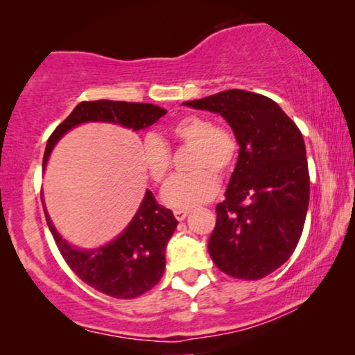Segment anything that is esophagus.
I'll use <instances>...</instances> for the list:
<instances>
[{
	"instance_id": "obj_1",
	"label": "esophagus",
	"mask_w": 355,
	"mask_h": 355,
	"mask_svg": "<svg viewBox=\"0 0 355 355\" xmlns=\"http://www.w3.org/2000/svg\"><path fill=\"white\" fill-rule=\"evenodd\" d=\"M187 215H189V211H186V210H176V211H174V216H176L178 221H184L187 218Z\"/></svg>"
}]
</instances>
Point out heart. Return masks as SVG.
I'll list each match as a JSON object with an SVG mask.
<instances>
[{
	"instance_id": "obj_1",
	"label": "heart",
	"mask_w": 355,
	"mask_h": 355,
	"mask_svg": "<svg viewBox=\"0 0 355 355\" xmlns=\"http://www.w3.org/2000/svg\"><path fill=\"white\" fill-rule=\"evenodd\" d=\"M176 142L193 147L189 169L169 181L163 191V203L174 210H191L211 200L218 192V176L230 171L236 158V139L230 130L218 128L210 118L191 114L179 119L169 129ZM140 159L145 173L153 182L163 184L171 166V155L166 144L158 137L148 135L142 142Z\"/></svg>"
}]
</instances>
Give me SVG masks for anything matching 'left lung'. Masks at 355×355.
<instances>
[{
    "label": "left lung",
    "mask_w": 355,
    "mask_h": 355,
    "mask_svg": "<svg viewBox=\"0 0 355 355\" xmlns=\"http://www.w3.org/2000/svg\"><path fill=\"white\" fill-rule=\"evenodd\" d=\"M184 105L223 116L239 144L208 241L213 263L232 278H263L288 261L304 230L310 179L302 134L276 101L254 92Z\"/></svg>",
    "instance_id": "obj_1"
}]
</instances>
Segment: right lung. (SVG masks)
<instances>
[{
  "instance_id": "1",
  "label": "right lung",
  "mask_w": 355,
  "mask_h": 355,
  "mask_svg": "<svg viewBox=\"0 0 355 355\" xmlns=\"http://www.w3.org/2000/svg\"><path fill=\"white\" fill-rule=\"evenodd\" d=\"M166 113V110L150 103L111 100L82 101L48 139L43 171L56 144L77 125L85 123L118 124L135 132L150 128ZM43 210L62 259L84 283L94 289L116 299H132L147 293L162 279L166 268L164 252L178 227V220L171 210L158 205L150 191H145L142 203L125 230L108 244L95 249H79L69 244L53 225L45 202Z\"/></svg>"
}]
</instances>
